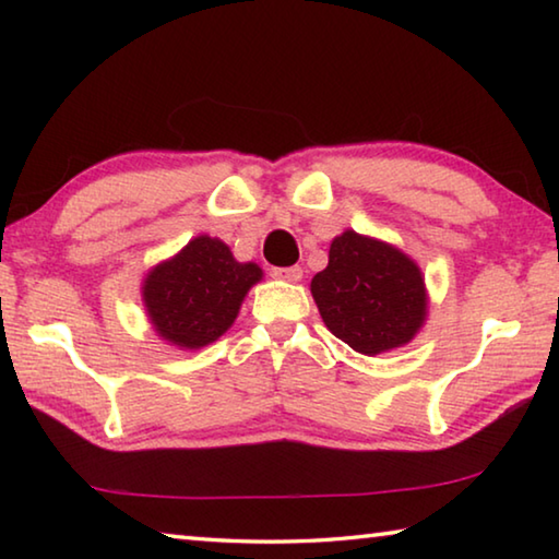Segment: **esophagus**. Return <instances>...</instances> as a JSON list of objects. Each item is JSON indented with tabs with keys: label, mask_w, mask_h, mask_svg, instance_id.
<instances>
[{
	"label": "esophagus",
	"mask_w": 559,
	"mask_h": 559,
	"mask_svg": "<svg viewBox=\"0 0 559 559\" xmlns=\"http://www.w3.org/2000/svg\"><path fill=\"white\" fill-rule=\"evenodd\" d=\"M273 278L278 281H288V283H298L302 278V269L300 266H288V269H273L271 271Z\"/></svg>",
	"instance_id": "34e87169"
}]
</instances>
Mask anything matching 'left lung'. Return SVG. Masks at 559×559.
Returning <instances> with one entry per match:
<instances>
[{
    "label": "left lung",
    "mask_w": 559,
    "mask_h": 559,
    "mask_svg": "<svg viewBox=\"0 0 559 559\" xmlns=\"http://www.w3.org/2000/svg\"><path fill=\"white\" fill-rule=\"evenodd\" d=\"M310 293L330 333L367 357L409 345L429 316L419 263L353 229L330 243L328 266L310 281Z\"/></svg>",
    "instance_id": "8db88e82"
}]
</instances>
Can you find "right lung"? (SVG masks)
Masks as SVG:
<instances>
[{
    "label": "right lung",
    "instance_id": "right-lung-1",
    "mask_svg": "<svg viewBox=\"0 0 559 559\" xmlns=\"http://www.w3.org/2000/svg\"><path fill=\"white\" fill-rule=\"evenodd\" d=\"M261 278L259 263L236 261L222 239L200 234L145 273L140 293L147 323L167 345L202 349L234 325Z\"/></svg>",
    "mask_w": 559,
    "mask_h": 559
}]
</instances>
